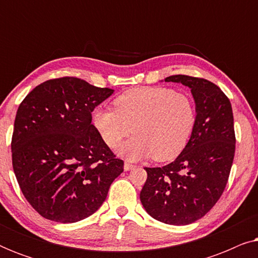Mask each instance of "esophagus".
Segmentation results:
<instances>
[{"label": "esophagus", "mask_w": 258, "mask_h": 258, "mask_svg": "<svg viewBox=\"0 0 258 258\" xmlns=\"http://www.w3.org/2000/svg\"><path fill=\"white\" fill-rule=\"evenodd\" d=\"M134 168H135V165H134V164L128 163V162H125V163H124V170L125 171L132 170V169H134Z\"/></svg>", "instance_id": "esophagus-1"}]
</instances>
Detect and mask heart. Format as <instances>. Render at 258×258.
<instances>
[{
    "mask_svg": "<svg viewBox=\"0 0 258 258\" xmlns=\"http://www.w3.org/2000/svg\"><path fill=\"white\" fill-rule=\"evenodd\" d=\"M115 110L96 107L91 123L109 148L123 144L118 154L129 161L153 156L170 161L188 144L196 124V107L191 97L164 87H143L125 91L114 100Z\"/></svg>",
    "mask_w": 258,
    "mask_h": 258,
    "instance_id": "heart-1",
    "label": "heart"
}]
</instances>
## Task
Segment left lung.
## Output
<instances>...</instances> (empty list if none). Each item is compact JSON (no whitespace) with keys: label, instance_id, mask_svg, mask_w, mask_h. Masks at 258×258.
I'll return each mask as SVG.
<instances>
[{"label":"left lung","instance_id":"8db88e82","mask_svg":"<svg viewBox=\"0 0 258 258\" xmlns=\"http://www.w3.org/2000/svg\"><path fill=\"white\" fill-rule=\"evenodd\" d=\"M164 81L190 88L196 124L174 162L146 168L148 178L140 199L155 220L185 225L202 218L224 191L235 155L234 116L229 98L210 81L186 75Z\"/></svg>","mask_w":258,"mask_h":258}]
</instances>
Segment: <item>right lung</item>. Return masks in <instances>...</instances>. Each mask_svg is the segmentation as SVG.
Returning <instances> with one entry per match:
<instances>
[{"label":"right lung","instance_id":"1","mask_svg":"<svg viewBox=\"0 0 258 258\" xmlns=\"http://www.w3.org/2000/svg\"><path fill=\"white\" fill-rule=\"evenodd\" d=\"M114 90L76 77L34 88L16 112L13 168L30 206L41 216L74 223L93 215L123 171L91 124V111Z\"/></svg>","mask_w":258,"mask_h":258}]
</instances>
